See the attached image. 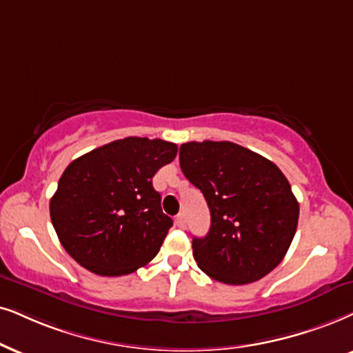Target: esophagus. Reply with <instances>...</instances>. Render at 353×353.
Listing matches in <instances>:
<instances>
[{
    "label": "esophagus",
    "mask_w": 353,
    "mask_h": 353,
    "mask_svg": "<svg viewBox=\"0 0 353 353\" xmlns=\"http://www.w3.org/2000/svg\"><path fill=\"white\" fill-rule=\"evenodd\" d=\"M174 221H176L177 228H185V216H184V213H179V215L174 218Z\"/></svg>",
    "instance_id": "obj_1"
}]
</instances>
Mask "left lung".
Returning <instances> with one entry per match:
<instances>
[{
  "instance_id": "left-lung-1",
  "label": "left lung",
  "mask_w": 353,
  "mask_h": 353,
  "mask_svg": "<svg viewBox=\"0 0 353 353\" xmlns=\"http://www.w3.org/2000/svg\"><path fill=\"white\" fill-rule=\"evenodd\" d=\"M181 169L202 190L212 225L194 238L199 269L216 282L261 280L282 262L296 233L298 205L283 172L231 141L181 145Z\"/></svg>"
}]
</instances>
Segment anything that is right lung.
I'll return each mask as SVG.
<instances>
[{"instance_id": "1", "label": "right lung", "mask_w": 353, "mask_h": 353, "mask_svg": "<svg viewBox=\"0 0 353 353\" xmlns=\"http://www.w3.org/2000/svg\"><path fill=\"white\" fill-rule=\"evenodd\" d=\"M176 154L171 141L128 137L70 163L50 200L65 251L102 276L127 275L148 264L172 226L153 176Z\"/></svg>"}]
</instances>
